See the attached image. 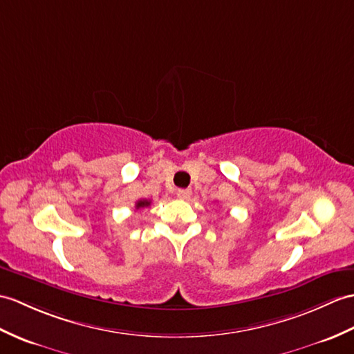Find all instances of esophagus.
Masks as SVG:
<instances>
[{
  "label": "esophagus",
  "mask_w": 354,
  "mask_h": 354,
  "mask_svg": "<svg viewBox=\"0 0 354 354\" xmlns=\"http://www.w3.org/2000/svg\"><path fill=\"white\" fill-rule=\"evenodd\" d=\"M176 196L179 197V199H190V196H192V190L190 188H183V190H178L176 192Z\"/></svg>",
  "instance_id": "1"
}]
</instances>
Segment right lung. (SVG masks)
Returning a JSON list of instances; mask_svg holds the SVG:
<instances>
[{
	"instance_id": "1",
	"label": "right lung",
	"mask_w": 354,
	"mask_h": 354,
	"mask_svg": "<svg viewBox=\"0 0 354 354\" xmlns=\"http://www.w3.org/2000/svg\"><path fill=\"white\" fill-rule=\"evenodd\" d=\"M146 207H151V201H147V199L137 201V203H136V209H140V208H146Z\"/></svg>"
}]
</instances>
